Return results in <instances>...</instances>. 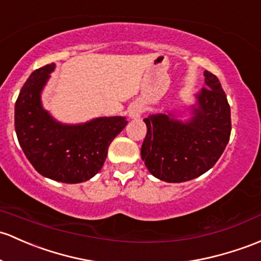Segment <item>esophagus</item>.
Wrapping results in <instances>:
<instances>
[{
    "label": "esophagus",
    "instance_id": "34e87169",
    "mask_svg": "<svg viewBox=\"0 0 261 261\" xmlns=\"http://www.w3.org/2000/svg\"><path fill=\"white\" fill-rule=\"evenodd\" d=\"M142 113H143V107H142V106H139V105L132 106L130 109H129V117H130V118H133V119L139 118Z\"/></svg>",
    "mask_w": 261,
    "mask_h": 261
}]
</instances>
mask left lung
Wrapping results in <instances>:
<instances>
[{
  "mask_svg": "<svg viewBox=\"0 0 261 261\" xmlns=\"http://www.w3.org/2000/svg\"><path fill=\"white\" fill-rule=\"evenodd\" d=\"M205 85L188 122L172 113L144 118L147 136L141 155L150 174L168 183L192 180L220 158L231 132L230 106L215 74L204 72Z\"/></svg>",
  "mask_w": 261,
  "mask_h": 261,
  "instance_id": "obj_1",
  "label": "left lung"
}]
</instances>
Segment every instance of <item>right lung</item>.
<instances>
[{
	"mask_svg": "<svg viewBox=\"0 0 261 261\" xmlns=\"http://www.w3.org/2000/svg\"><path fill=\"white\" fill-rule=\"evenodd\" d=\"M55 63L32 72L15 106V129L24 155L40 174L62 183H82L102 169L112 141L124 129V117H100L62 124L44 111L41 92Z\"/></svg>",
	"mask_w": 261,
	"mask_h": 261,
	"instance_id": "obj_1",
	"label": "right lung"
}]
</instances>
